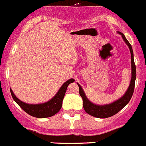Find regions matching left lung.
Here are the masks:
<instances>
[{"mask_svg": "<svg viewBox=\"0 0 146 146\" xmlns=\"http://www.w3.org/2000/svg\"><path fill=\"white\" fill-rule=\"evenodd\" d=\"M118 33H119L122 36V38L125 42V43L127 44L130 50L131 53V80H130L129 86L128 89L126 90L123 96H121L116 101L113 102L110 104H103V105H99V104H96L94 103L91 102L90 100L87 98L86 94H85L83 89L80 86L79 83L77 84L79 86V93L80 96L82 99L83 102V108L85 111L89 115H91L92 116L96 117V118H106L111 117L116 113H118L121 110L123 109L126 104H128L129 102L130 101L132 94L134 93V89H135V80H136V66H135V61H134V54L132 47L128 40L126 39L124 35L121 32L118 31Z\"/></svg>", "mask_w": 146, "mask_h": 146, "instance_id": "1", "label": "left lung"}]
</instances>
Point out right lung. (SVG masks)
<instances>
[{"label":"right lung","instance_id":"right-lung-1","mask_svg":"<svg viewBox=\"0 0 146 146\" xmlns=\"http://www.w3.org/2000/svg\"><path fill=\"white\" fill-rule=\"evenodd\" d=\"M74 82V80L72 78L67 80L62 85L58 91L52 99L46 102L41 104H28L24 102L15 96L11 88L10 91L13 99L25 113L36 118H48L55 115L60 110L67 87L71 82Z\"/></svg>","mask_w":146,"mask_h":146}]
</instances>
